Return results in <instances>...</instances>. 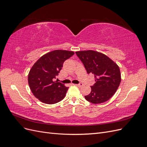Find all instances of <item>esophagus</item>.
Listing matches in <instances>:
<instances>
[{"instance_id":"1","label":"esophagus","mask_w":147,"mask_h":147,"mask_svg":"<svg viewBox=\"0 0 147 147\" xmlns=\"http://www.w3.org/2000/svg\"><path fill=\"white\" fill-rule=\"evenodd\" d=\"M75 85L78 86V87H81L83 85V84L82 83H79V84H75Z\"/></svg>"}]
</instances>
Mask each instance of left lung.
<instances>
[{
    "label": "left lung",
    "mask_w": 147,
    "mask_h": 147,
    "mask_svg": "<svg viewBox=\"0 0 147 147\" xmlns=\"http://www.w3.org/2000/svg\"><path fill=\"white\" fill-rule=\"evenodd\" d=\"M86 69L88 74L94 75L96 83L91 86L90 94L84 96L86 100L92 104L107 101L117 91L121 74L118 65L108 56L92 50L75 52Z\"/></svg>",
    "instance_id": "obj_1"
}]
</instances>
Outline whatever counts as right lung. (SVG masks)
<instances>
[{
	"label": "right lung",
	"instance_id": "1",
	"mask_svg": "<svg viewBox=\"0 0 147 147\" xmlns=\"http://www.w3.org/2000/svg\"><path fill=\"white\" fill-rule=\"evenodd\" d=\"M74 55L70 51H52L42 56L34 64L28 75V83L33 94L40 101L53 104L64 98L69 88L55 79L64 61Z\"/></svg>",
	"mask_w": 147,
	"mask_h": 147
}]
</instances>
